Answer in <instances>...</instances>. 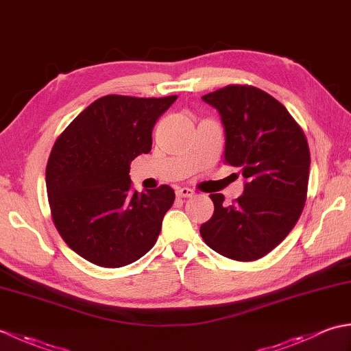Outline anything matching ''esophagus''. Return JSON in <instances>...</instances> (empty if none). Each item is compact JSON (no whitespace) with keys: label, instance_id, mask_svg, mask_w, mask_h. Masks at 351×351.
I'll return each instance as SVG.
<instances>
[{"label":"esophagus","instance_id":"obj_1","mask_svg":"<svg viewBox=\"0 0 351 351\" xmlns=\"http://www.w3.org/2000/svg\"><path fill=\"white\" fill-rule=\"evenodd\" d=\"M195 195H196V193L193 191L191 189H187V187H182V189H178L176 190V196L178 197H193Z\"/></svg>","mask_w":351,"mask_h":351}]
</instances>
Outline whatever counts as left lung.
Instances as JSON below:
<instances>
[{"label": "left lung", "mask_w": 351, "mask_h": 351, "mask_svg": "<svg viewBox=\"0 0 351 351\" xmlns=\"http://www.w3.org/2000/svg\"><path fill=\"white\" fill-rule=\"evenodd\" d=\"M225 126V162L240 167L243 195L232 205L210 195L213 217L200 226L206 245L235 261L270 253L295 226L306 202L308 140L288 110L253 86L230 84L202 96Z\"/></svg>", "instance_id": "left-lung-1"}]
</instances>
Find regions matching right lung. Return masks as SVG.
<instances>
[{
  "instance_id": "obj_1",
  "label": "right lung",
  "mask_w": 351,
  "mask_h": 351,
  "mask_svg": "<svg viewBox=\"0 0 351 351\" xmlns=\"http://www.w3.org/2000/svg\"><path fill=\"white\" fill-rule=\"evenodd\" d=\"M176 98L102 96L52 146L47 166L52 221L88 263L128 265L156 243L175 191L160 185L138 193L128 173L134 158L151 152L154 125Z\"/></svg>"
}]
</instances>
